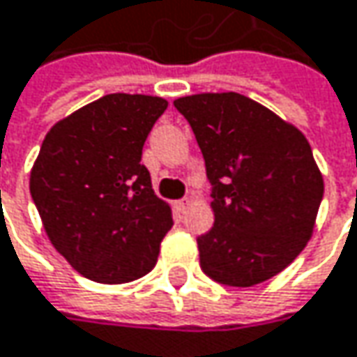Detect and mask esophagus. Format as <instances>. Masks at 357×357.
Returning <instances> with one entry per match:
<instances>
[{
  "mask_svg": "<svg viewBox=\"0 0 357 357\" xmlns=\"http://www.w3.org/2000/svg\"><path fill=\"white\" fill-rule=\"evenodd\" d=\"M188 206H190V200H188V198H185V200H178V202H176V211L178 212H185V208H188Z\"/></svg>",
  "mask_w": 357,
  "mask_h": 357,
  "instance_id": "34e87169",
  "label": "esophagus"
}]
</instances>
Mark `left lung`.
<instances>
[{
    "label": "left lung",
    "mask_w": 357,
    "mask_h": 357,
    "mask_svg": "<svg viewBox=\"0 0 357 357\" xmlns=\"http://www.w3.org/2000/svg\"><path fill=\"white\" fill-rule=\"evenodd\" d=\"M174 106L196 135L212 183L214 225L198 237L202 272L237 288L274 278L305 249L323 200L307 137L235 91L185 96Z\"/></svg>",
    "instance_id": "obj_1"
}]
</instances>
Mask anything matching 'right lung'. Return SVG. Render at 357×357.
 Masks as SVG:
<instances>
[{
  "mask_svg": "<svg viewBox=\"0 0 357 357\" xmlns=\"http://www.w3.org/2000/svg\"><path fill=\"white\" fill-rule=\"evenodd\" d=\"M163 98L108 93L59 120L30 172V194L52 247L79 274L124 284L149 274L172 229L143 145Z\"/></svg>",
  "mask_w": 357,
  "mask_h": 357,
  "instance_id": "obj_1",
  "label": "right lung"
}]
</instances>
